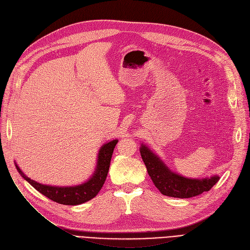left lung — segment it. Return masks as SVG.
Returning <instances> with one entry per match:
<instances>
[{
	"label": "left lung",
	"instance_id": "obj_1",
	"mask_svg": "<svg viewBox=\"0 0 250 250\" xmlns=\"http://www.w3.org/2000/svg\"><path fill=\"white\" fill-rule=\"evenodd\" d=\"M140 152L149 176L155 187L164 195L179 199L192 198L204 191H208L220 179L218 175L205 178L182 176L170 170L160 157L149 149L145 144H141Z\"/></svg>",
	"mask_w": 250,
	"mask_h": 250
}]
</instances>
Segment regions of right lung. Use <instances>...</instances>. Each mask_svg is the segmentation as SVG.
Instances as JSON below:
<instances>
[{"label": "right lung", "mask_w": 250, "mask_h": 250, "mask_svg": "<svg viewBox=\"0 0 250 250\" xmlns=\"http://www.w3.org/2000/svg\"><path fill=\"white\" fill-rule=\"evenodd\" d=\"M117 142L118 140H112L110 142L103 144L98 152L96 167L93 174H92L91 177L87 179L85 182L78 186L55 187L42 185V183L34 181L26 176L22 172V170L19 168V166L17 164L15 165L21 176L26 181L29 182L37 191L45 195L49 200L62 205H81L93 199L103 187L104 181L106 179L108 173L111 156Z\"/></svg>", "instance_id": "add662e5"}]
</instances>
